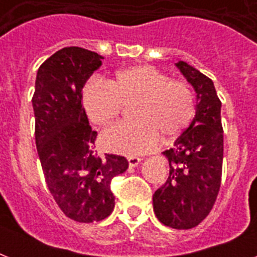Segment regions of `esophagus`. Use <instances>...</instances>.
<instances>
[{"instance_id":"obj_1","label":"esophagus","mask_w":257,"mask_h":257,"mask_svg":"<svg viewBox=\"0 0 257 257\" xmlns=\"http://www.w3.org/2000/svg\"><path fill=\"white\" fill-rule=\"evenodd\" d=\"M141 159H139V157H129L128 159V163H129V167L131 168H135V167H137V165L140 164Z\"/></svg>"}]
</instances>
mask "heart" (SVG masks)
I'll use <instances>...</instances> for the list:
<instances>
[{"label": "heart", "instance_id": "obj_1", "mask_svg": "<svg viewBox=\"0 0 257 257\" xmlns=\"http://www.w3.org/2000/svg\"><path fill=\"white\" fill-rule=\"evenodd\" d=\"M89 120L108 125L120 114L122 104H136L133 118L101 135L106 151L135 156L148 152L160 140L168 143L189 126L195 116V97L187 82L171 80L169 76L149 65L120 69L108 84L89 82L82 94Z\"/></svg>", "mask_w": 257, "mask_h": 257}]
</instances>
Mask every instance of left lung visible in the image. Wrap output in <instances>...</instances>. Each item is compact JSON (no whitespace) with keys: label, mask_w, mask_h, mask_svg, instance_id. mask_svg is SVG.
Listing matches in <instances>:
<instances>
[{"label":"left lung","mask_w":257,"mask_h":257,"mask_svg":"<svg viewBox=\"0 0 257 257\" xmlns=\"http://www.w3.org/2000/svg\"><path fill=\"white\" fill-rule=\"evenodd\" d=\"M196 93L193 120L173 147L163 152L169 176L153 195V211L175 229L199 225L216 201L223 169L221 101L211 78L184 61L175 64Z\"/></svg>","instance_id":"1"}]
</instances>
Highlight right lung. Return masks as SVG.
<instances>
[{"label": "right lung", "instance_id": "right-lung-1", "mask_svg": "<svg viewBox=\"0 0 257 257\" xmlns=\"http://www.w3.org/2000/svg\"><path fill=\"white\" fill-rule=\"evenodd\" d=\"M92 50L69 46L50 56L37 70L32 98L36 147L50 193L69 219L93 223L114 208L110 181L128 169L122 156H100L97 132L82 106V88L102 65Z\"/></svg>", "mask_w": 257, "mask_h": 257}]
</instances>
